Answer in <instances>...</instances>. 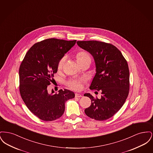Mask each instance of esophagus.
Returning a JSON list of instances; mask_svg holds the SVG:
<instances>
[{
  "label": "esophagus",
  "mask_w": 153,
  "mask_h": 153,
  "mask_svg": "<svg viewBox=\"0 0 153 153\" xmlns=\"http://www.w3.org/2000/svg\"><path fill=\"white\" fill-rule=\"evenodd\" d=\"M75 96H76V97H81L82 96V95L80 94H75Z\"/></svg>",
  "instance_id": "1"
}]
</instances>
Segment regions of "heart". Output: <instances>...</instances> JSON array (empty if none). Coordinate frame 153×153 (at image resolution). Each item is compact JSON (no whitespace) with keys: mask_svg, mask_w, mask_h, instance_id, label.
Instances as JSON below:
<instances>
[{"mask_svg":"<svg viewBox=\"0 0 153 153\" xmlns=\"http://www.w3.org/2000/svg\"><path fill=\"white\" fill-rule=\"evenodd\" d=\"M76 58L77 61L84 60L85 59H91L89 55L84 51H81L76 56ZM65 57H64L60 59L58 65V68L59 69H61L62 68L65 62ZM84 81V79L71 80L68 82V84L74 89L80 90V89L82 88V82H83Z\"/></svg>","mask_w":153,"mask_h":153,"instance_id":"1","label":"heart"}]
</instances>
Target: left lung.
Returning a JSON list of instances; mask_svg holds the SVG:
<instances>
[{
    "label": "left lung",
    "instance_id": "left-lung-1",
    "mask_svg": "<svg viewBox=\"0 0 153 153\" xmlns=\"http://www.w3.org/2000/svg\"><path fill=\"white\" fill-rule=\"evenodd\" d=\"M81 49L94 57L96 74L91 89L100 91V99L89 93L84 96L91 99V105L85 109L88 117L96 120H104L122 108L128 96L130 73L127 62L120 51L111 44L96 41H77Z\"/></svg>",
    "mask_w": 153,
    "mask_h": 153
}]
</instances>
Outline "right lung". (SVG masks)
I'll return each instance as SVG.
<instances>
[{
	"mask_svg": "<svg viewBox=\"0 0 153 153\" xmlns=\"http://www.w3.org/2000/svg\"><path fill=\"white\" fill-rule=\"evenodd\" d=\"M76 42L50 38L34 44L21 64L19 91L22 99L30 111L40 119L52 121L61 117L65 102L75 96L74 93L65 89L55 93L48 92V86L53 81L58 71L59 61Z\"/></svg>",
	"mask_w": 153,
	"mask_h": 153,
	"instance_id": "obj_1",
	"label": "right lung"
}]
</instances>
